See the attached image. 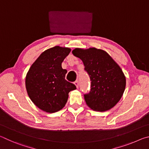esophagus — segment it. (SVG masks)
<instances>
[{
  "label": "esophagus",
  "instance_id": "34e87169",
  "mask_svg": "<svg viewBox=\"0 0 149 149\" xmlns=\"http://www.w3.org/2000/svg\"><path fill=\"white\" fill-rule=\"evenodd\" d=\"M74 84L75 85V86H76L77 87H79V81H75L74 82Z\"/></svg>",
  "mask_w": 149,
  "mask_h": 149
}]
</instances>
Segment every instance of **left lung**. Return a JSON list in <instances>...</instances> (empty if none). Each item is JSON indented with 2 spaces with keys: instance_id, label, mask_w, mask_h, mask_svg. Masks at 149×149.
Listing matches in <instances>:
<instances>
[{
  "instance_id": "8db88e82",
  "label": "left lung",
  "mask_w": 149,
  "mask_h": 149,
  "mask_svg": "<svg viewBox=\"0 0 149 149\" xmlns=\"http://www.w3.org/2000/svg\"><path fill=\"white\" fill-rule=\"evenodd\" d=\"M72 54L82 60L91 81L89 92L84 94L87 104L100 112L114 107L125 87V77L117 63L107 52L95 48L75 49Z\"/></svg>"
}]
</instances>
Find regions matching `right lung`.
<instances>
[{
	"label": "right lung",
	"mask_w": 149,
	"mask_h": 149,
	"mask_svg": "<svg viewBox=\"0 0 149 149\" xmlns=\"http://www.w3.org/2000/svg\"><path fill=\"white\" fill-rule=\"evenodd\" d=\"M71 49L58 46L45 50L32 64L26 78L27 93L42 110L53 113L64 108L68 93L76 86L65 80L67 70L62 62Z\"/></svg>",
	"instance_id": "1"
}]
</instances>
